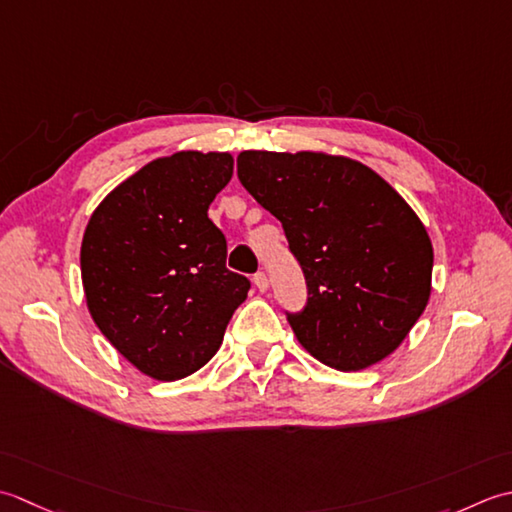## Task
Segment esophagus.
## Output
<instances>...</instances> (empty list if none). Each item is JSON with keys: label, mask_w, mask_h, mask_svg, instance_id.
Segmentation results:
<instances>
[{"label": "esophagus", "mask_w": 512, "mask_h": 512, "mask_svg": "<svg viewBox=\"0 0 512 512\" xmlns=\"http://www.w3.org/2000/svg\"><path fill=\"white\" fill-rule=\"evenodd\" d=\"M254 285L258 287V291H267L269 280H267V276L263 274V271H258V274L254 276Z\"/></svg>", "instance_id": "esophagus-1"}]
</instances>
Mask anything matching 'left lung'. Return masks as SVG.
I'll return each instance as SVG.
<instances>
[{
    "label": "left lung",
    "mask_w": 512,
    "mask_h": 512,
    "mask_svg": "<svg viewBox=\"0 0 512 512\" xmlns=\"http://www.w3.org/2000/svg\"><path fill=\"white\" fill-rule=\"evenodd\" d=\"M238 179L305 271L307 307L287 316L305 351L347 373L391 356L431 298L433 245L413 207L364 163L327 152L245 150Z\"/></svg>",
    "instance_id": "left-lung-1"
}]
</instances>
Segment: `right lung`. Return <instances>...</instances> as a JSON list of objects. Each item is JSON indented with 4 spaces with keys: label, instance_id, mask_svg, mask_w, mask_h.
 <instances>
[{
    "label": "right lung",
    "instance_id": "right-lung-1",
    "mask_svg": "<svg viewBox=\"0 0 512 512\" xmlns=\"http://www.w3.org/2000/svg\"><path fill=\"white\" fill-rule=\"evenodd\" d=\"M232 174L229 152L161 156L114 187L83 232L90 316L154 380H181L210 362L247 298L249 280L225 267V236L207 218Z\"/></svg>",
    "mask_w": 512,
    "mask_h": 512
}]
</instances>
